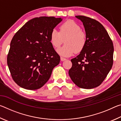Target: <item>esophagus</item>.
Segmentation results:
<instances>
[{"instance_id": "obj_1", "label": "esophagus", "mask_w": 121, "mask_h": 121, "mask_svg": "<svg viewBox=\"0 0 121 121\" xmlns=\"http://www.w3.org/2000/svg\"><path fill=\"white\" fill-rule=\"evenodd\" d=\"M60 59H61V61H65V60H67V59L63 58V57H61V58H60Z\"/></svg>"}]
</instances>
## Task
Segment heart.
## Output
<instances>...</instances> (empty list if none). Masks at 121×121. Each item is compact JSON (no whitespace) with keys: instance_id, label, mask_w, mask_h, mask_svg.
Segmentation results:
<instances>
[{"instance_id":"1","label":"heart","mask_w":121,"mask_h":121,"mask_svg":"<svg viewBox=\"0 0 121 121\" xmlns=\"http://www.w3.org/2000/svg\"><path fill=\"white\" fill-rule=\"evenodd\" d=\"M60 31L54 29L50 35V42L54 48H58L65 40V45L57 52L60 56L68 57L83 50L86 42V35L78 24L68 20L60 26Z\"/></svg>"}]
</instances>
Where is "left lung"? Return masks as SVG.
Masks as SVG:
<instances>
[{
    "label": "left lung",
    "instance_id": "8db88e82",
    "mask_svg": "<svg viewBox=\"0 0 121 121\" xmlns=\"http://www.w3.org/2000/svg\"><path fill=\"white\" fill-rule=\"evenodd\" d=\"M75 17L83 24L86 42L79 54L71 60L69 75L77 86L93 89L101 84L112 69L113 44L100 22L84 16Z\"/></svg>",
    "mask_w": 121,
    "mask_h": 121
}]
</instances>
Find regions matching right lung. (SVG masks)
<instances>
[{
    "mask_svg": "<svg viewBox=\"0 0 121 121\" xmlns=\"http://www.w3.org/2000/svg\"><path fill=\"white\" fill-rule=\"evenodd\" d=\"M62 21L42 16L26 22L12 38L7 65L14 82L25 89L42 87L48 81L60 58L51 44L50 35Z\"/></svg>",
    "mask_w": 121,
    "mask_h": 121,
    "instance_id": "right-lung-1",
    "label": "right lung"
}]
</instances>
